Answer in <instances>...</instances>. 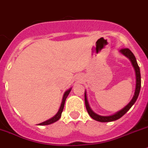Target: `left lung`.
<instances>
[{
    "mask_svg": "<svg viewBox=\"0 0 148 148\" xmlns=\"http://www.w3.org/2000/svg\"><path fill=\"white\" fill-rule=\"evenodd\" d=\"M121 54H122L123 55H125L126 58H128L130 60L131 63H132L133 66L134 68V70H135L136 73V89H135V93H134V97L132 98L131 101L127 104L125 107L122 108V110L118 111L117 113H116L115 114L111 116H100L99 114H96L91 110V108L89 106V104L88 102L87 99V96H86V91H85V103H86V107L87 109V111L88 113V114L90 115V116L94 119V120L98 121V122H112V121H115L116 119H119V118L122 116L124 114H125L126 113L130 110V108L132 107V106L135 103V102L136 101L137 98L139 97V92H140V88H141V74H140V69H139V66H138V63L136 62V60L135 56L133 54L132 51H130L129 49H121L120 51Z\"/></svg>",
    "mask_w": 148,
    "mask_h": 148,
    "instance_id": "obj_1",
    "label": "left lung"
}]
</instances>
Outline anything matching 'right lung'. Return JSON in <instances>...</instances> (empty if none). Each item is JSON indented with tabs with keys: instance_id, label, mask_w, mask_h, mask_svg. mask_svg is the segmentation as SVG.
<instances>
[{
	"instance_id": "add662e5",
	"label": "right lung",
	"mask_w": 148,
	"mask_h": 148,
	"mask_svg": "<svg viewBox=\"0 0 148 148\" xmlns=\"http://www.w3.org/2000/svg\"><path fill=\"white\" fill-rule=\"evenodd\" d=\"M71 88L69 89L68 90H66V92H65L64 95H63V97H62V103H61V106L60 107V109L59 110H58V112L57 113V114H56L54 116H53L52 118H51V119H48V120L45 121V122H42V123H40L39 125H50V124H52L54 123V122H57L58 120H59L60 118L61 117V114H62V110H63V108H64V105H65V102H66V98H67L68 95L69 94V93H70V91H71Z\"/></svg>"
}]
</instances>
